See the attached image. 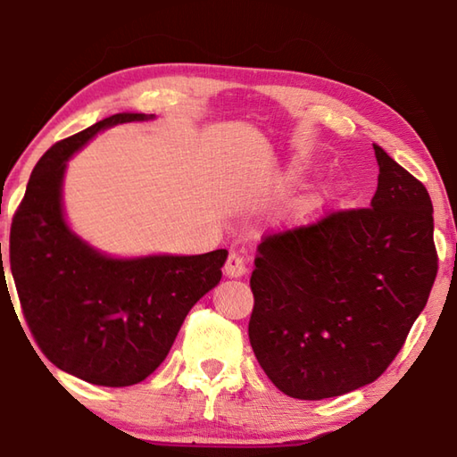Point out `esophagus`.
I'll list each match as a JSON object with an SVG mask.
<instances>
[{
	"mask_svg": "<svg viewBox=\"0 0 457 457\" xmlns=\"http://www.w3.org/2000/svg\"><path fill=\"white\" fill-rule=\"evenodd\" d=\"M245 272H247V268H245L244 258L239 256V253L231 252L228 256L226 266H223V274H226L228 278H242Z\"/></svg>",
	"mask_w": 457,
	"mask_h": 457,
	"instance_id": "obj_1",
	"label": "esophagus"
}]
</instances>
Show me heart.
I'll return each mask as SVG.
<instances>
[{
	"instance_id": "heart-1",
	"label": "heart",
	"mask_w": 457,
	"mask_h": 457,
	"mask_svg": "<svg viewBox=\"0 0 457 457\" xmlns=\"http://www.w3.org/2000/svg\"><path fill=\"white\" fill-rule=\"evenodd\" d=\"M338 187L332 181H322L312 185L311 189L298 195L278 215V226L284 229L308 228L328 210L332 199L337 197Z\"/></svg>"
}]
</instances>
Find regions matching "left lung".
<instances>
[{
    "mask_svg": "<svg viewBox=\"0 0 457 457\" xmlns=\"http://www.w3.org/2000/svg\"><path fill=\"white\" fill-rule=\"evenodd\" d=\"M373 149L369 210L330 213L258 245L247 332L270 381L294 399L338 397L381 377L436 280L429 193Z\"/></svg>",
    "mask_w": 457,
    "mask_h": 457,
    "instance_id": "left-lung-1",
    "label": "left lung"
}]
</instances>
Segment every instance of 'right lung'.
I'll list each match as a JSON object with an SVG mask.
<instances>
[{
    "instance_id": "1",
    "label": "right lung",
    "mask_w": 457,
    "mask_h": 457,
    "mask_svg": "<svg viewBox=\"0 0 457 457\" xmlns=\"http://www.w3.org/2000/svg\"><path fill=\"white\" fill-rule=\"evenodd\" d=\"M153 119L119 112L54 145L34 167L12 223L10 266L28 327L54 365L92 385L129 386L149 377L228 260V250L117 258L66 221L62 193L72 154L106 129Z\"/></svg>"
}]
</instances>
